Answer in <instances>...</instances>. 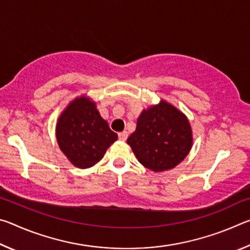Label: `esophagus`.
Instances as JSON below:
<instances>
[{
    "instance_id": "esophagus-1",
    "label": "esophagus",
    "mask_w": 250,
    "mask_h": 250,
    "mask_svg": "<svg viewBox=\"0 0 250 250\" xmlns=\"http://www.w3.org/2000/svg\"><path fill=\"white\" fill-rule=\"evenodd\" d=\"M118 135H119V140L121 141H125L126 139H128V132H126V131H122V132H120Z\"/></svg>"
}]
</instances>
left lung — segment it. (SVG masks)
Segmentation results:
<instances>
[{
	"mask_svg": "<svg viewBox=\"0 0 250 250\" xmlns=\"http://www.w3.org/2000/svg\"><path fill=\"white\" fill-rule=\"evenodd\" d=\"M126 143L143 167L153 172L175 167L193 146V132L183 112L166 100L142 110Z\"/></svg>",
	"mask_w": 250,
	"mask_h": 250,
	"instance_id": "obj_1",
	"label": "left lung"
}]
</instances>
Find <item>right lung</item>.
<instances>
[{
	"label": "right lung",
	"mask_w": 250,
	"mask_h": 250,
	"mask_svg": "<svg viewBox=\"0 0 250 250\" xmlns=\"http://www.w3.org/2000/svg\"><path fill=\"white\" fill-rule=\"evenodd\" d=\"M59 149L79 168H89L104 158L118 135L110 130L96 103L83 95L70 101L56 124Z\"/></svg>",
	"instance_id": "obj_1"
}]
</instances>
